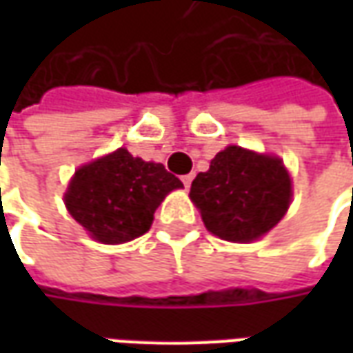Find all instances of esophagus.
<instances>
[{"instance_id":"34e87169","label":"esophagus","mask_w":353,"mask_h":353,"mask_svg":"<svg viewBox=\"0 0 353 353\" xmlns=\"http://www.w3.org/2000/svg\"><path fill=\"white\" fill-rule=\"evenodd\" d=\"M192 174H187V176H183L181 177V181H183V185H185V189H189V187H191V183H192Z\"/></svg>"}]
</instances>
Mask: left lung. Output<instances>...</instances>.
<instances>
[{
	"mask_svg": "<svg viewBox=\"0 0 353 353\" xmlns=\"http://www.w3.org/2000/svg\"><path fill=\"white\" fill-rule=\"evenodd\" d=\"M206 229L229 242H252L278 225L291 202L280 159L230 145L191 185Z\"/></svg>",
	"mask_w": 353,
	"mask_h": 353,
	"instance_id": "obj_1",
	"label": "left lung"
}]
</instances>
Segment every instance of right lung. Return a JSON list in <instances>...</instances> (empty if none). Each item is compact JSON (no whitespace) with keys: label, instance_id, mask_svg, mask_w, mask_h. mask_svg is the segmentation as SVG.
I'll return each mask as SVG.
<instances>
[{"label":"right lung","instance_id":"obj_1","mask_svg":"<svg viewBox=\"0 0 353 353\" xmlns=\"http://www.w3.org/2000/svg\"><path fill=\"white\" fill-rule=\"evenodd\" d=\"M179 187L183 183L162 164L117 149L75 172L65 206L98 242L123 244L151 229L154 210Z\"/></svg>","mask_w":353,"mask_h":353}]
</instances>
